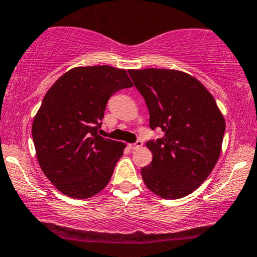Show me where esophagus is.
<instances>
[{
	"label": "esophagus",
	"mask_w": 257,
	"mask_h": 257,
	"mask_svg": "<svg viewBox=\"0 0 257 257\" xmlns=\"http://www.w3.org/2000/svg\"><path fill=\"white\" fill-rule=\"evenodd\" d=\"M142 145H144V142H142L141 140H138V141H136L135 144H129V145H128V147L131 148L132 151H133V149H138V148H140V147H141Z\"/></svg>",
	"instance_id": "esophagus-1"
}]
</instances>
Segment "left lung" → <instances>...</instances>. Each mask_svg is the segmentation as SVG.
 I'll use <instances>...</instances> for the list:
<instances>
[{
	"label": "left lung",
	"instance_id": "obj_1",
	"mask_svg": "<svg viewBox=\"0 0 257 257\" xmlns=\"http://www.w3.org/2000/svg\"><path fill=\"white\" fill-rule=\"evenodd\" d=\"M146 100L149 126L164 135L149 140L153 160L141 170L152 192L165 199L192 193L218 161L225 121L199 80L175 70H129Z\"/></svg>",
	"mask_w": 257,
	"mask_h": 257
}]
</instances>
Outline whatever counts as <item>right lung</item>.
Returning <instances> with one entry per match:
<instances>
[{
    "mask_svg": "<svg viewBox=\"0 0 257 257\" xmlns=\"http://www.w3.org/2000/svg\"><path fill=\"white\" fill-rule=\"evenodd\" d=\"M132 86L125 70L103 65L70 70L47 91L32 135L42 172L61 193L86 199L108 185L125 145L97 131L110 97Z\"/></svg>",
    "mask_w": 257,
    "mask_h": 257,
    "instance_id": "obj_1",
    "label": "right lung"
}]
</instances>
